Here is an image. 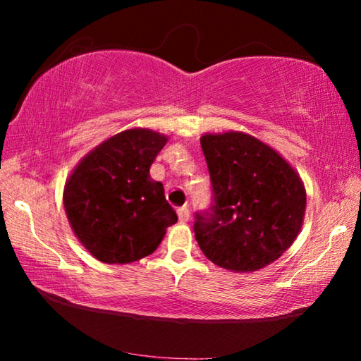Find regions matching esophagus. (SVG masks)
Returning <instances> with one entry per match:
<instances>
[{"label": "esophagus", "mask_w": 361, "mask_h": 361, "mask_svg": "<svg viewBox=\"0 0 361 361\" xmlns=\"http://www.w3.org/2000/svg\"><path fill=\"white\" fill-rule=\"evenodd\" d=\"M178 218H180L181 223H186L188 219H189V209H188L186 205L185 207H180V209H178Z\"/></svg>", "instance_id": "obj_1"}]
</instances>
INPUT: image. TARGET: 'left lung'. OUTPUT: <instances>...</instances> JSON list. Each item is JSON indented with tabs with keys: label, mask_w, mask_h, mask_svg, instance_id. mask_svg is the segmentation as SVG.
I'll use <instances>...</instances> for the list:
<instances>
[{
	"label": "left lung",
	"mask_w": 361,
	"mask_h": 361,
	"mask_svg": "<svg viewBox=\"0 0 361 361\" xmlns=\"http://www.w3.org/2000/svg\"><path fill=\"white\" fill-rule=\"evenodd\" d=\"M213 204L194 223L195 240L216 266L255 272L279 259L302 228L305 188L272 146L245 132L205 133Z\"/></svg>",
	"instance_id": "obj_1"
}]
</instances>
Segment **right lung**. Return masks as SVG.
I'll list each match as a JSON object with an SVG mask.
<instances>
[{
    "label": "right lung",
    "instance_id": "right-lung-1",
    "mask_svg": "<svg viewBox=\"0 0 361 361\" xmlns=\"http://www.w3.org/2000/svg\"><path fill=\"white\" fill-rule=\"evenodd\" d=\"M167 140L142 127L122 130L87 152L66 178V218L94 258L106 264L142 259L176 223L162 183L149 175Z\"/></svg>",
    "mask_w": 361,
    "mask_h": 361
}]
</instances>
